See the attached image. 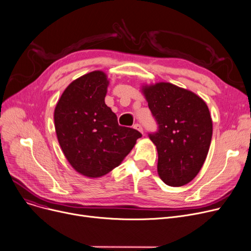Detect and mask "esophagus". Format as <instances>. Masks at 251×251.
<instances>
[{
	"label": "esophagus",
	"mask_w": 251,
	"mask_h": 251,
	"mask_svg": "<svg viewBox=\"0 0 251 251\" xmlns=\"http://www.w3.org/2000/svg\"><path fill=\"white\" fill-rule=\"evenodd\" d=\"M134 128H136L137 130H139L140 132H142V134L144 132V130H143V126H142L140 124H136V125L134 126Z\"/></svg>",
	"instance_id": "1"
}]
</instances>
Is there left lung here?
I'll use <instances>...</instances> for the list:
<instances>
[{"label":"left lung","mask_w":251,"mask_h":251,"mask_svg":"<svg viewBox=\"0 0 251 251\" xmlns=\"http://www.w3.org/2000/svg\"><path fill=\"white\" fill-rule=\"evenodd\" d=\"M142 92L157 121L150 134L158 152L157 170L167 185L193 180L207 158L213 123L205 102L196 93L167 82L145 85Z\"/></svg>","instance_id":"left-lung-1"}]
</instances>
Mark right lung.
<instances>
[{
  "label": "right lung",
  "instance_id": "1",
  "mask_svg": "<svg viewBox=\"0 0 251 251\" xmlns=\"http://www.w3.org/2000/svg\"><path fill=\"white\" fill-rule=\"evenodd\" d=\"M109 81L104 72L93 71L74 80L54 108L57 141L71 166L97 178L119 166L141 132L121 126L105 104Z\"/></svg>",
  "mask_w": 251,
  "mask_h": 251
}]
</instances>
